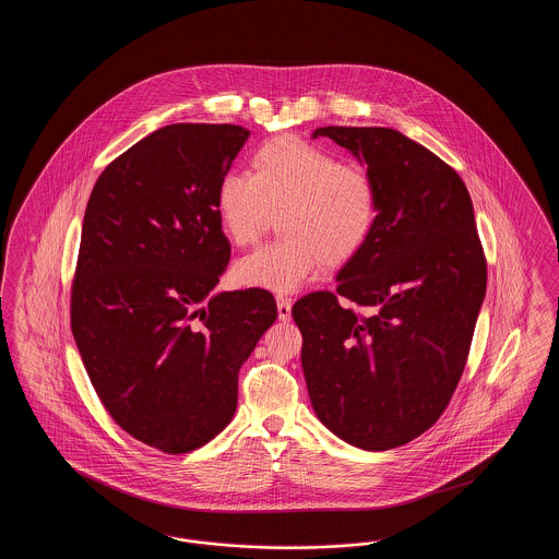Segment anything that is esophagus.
I'll use <instances>...</instances> for the list:
<instances>
[{"label":"esophagus","instance_id":"esophagus-1","mask_svg":"<svg viewBox=\"0 0 559 559\" xmlns=\"http://www.w3.org/2000/svg\"><path fill=\"white\" fill-rule=\"evenodd\" d=\"M276 308H278V319H292V299H289V297L278 295V297H276Z\"/></svg>","mask_w":559,"mask_h":559}]
</instances>
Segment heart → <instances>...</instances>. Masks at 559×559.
<instances>
[{"instance_id":"b5f03b06","label":"heart","mask_w":559,"mask_h":559,"mask_svg":"<svg viewBox=\"0 0 559 559\" xmlns=\"http://www.w3.org/2000/svg\"><path fill=\"white\" fill-rule=\"evenodd\" d=\"M226 235L239 247L260 239L276 213L283 235L235 264L247 287L299 289L324 262L340 266L371 239L379 187L371 174L299 135H276L251 157V174L226 171L215 192Z\"/></svg>"}]
</instances>
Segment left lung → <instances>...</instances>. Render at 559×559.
Segmentation results:
<instances>
[{
  "instance_id": "8db88e82",
  "label": "left lung",
  "mask_w": 559,
  "mask_h": 559,
  "mask_svg": "<svg viewBox=\"0 0 559 559\" xmlns=\"http://www.w3.org/2000/svg\"><path fill=\"white\" fill-rule=\"evenodd\" d=\"M367 165L379 217L337 274V292L295 301L310 402L365 451L402 447L433 426L465 369L486 295V258L459 174L390 128H319ZM346 296L370 310L358 316Z\"/></svg>"
}]
</instances>
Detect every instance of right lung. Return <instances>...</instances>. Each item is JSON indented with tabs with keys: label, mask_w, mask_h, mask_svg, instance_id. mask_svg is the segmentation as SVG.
Instances as JSON below:
<instances>
[{
	"label": "right lung",
	"mask_w": 559,
	"mask_h": 559,
	"mask_svg": "<svg viewBox=\"0 0 559 559\" xmlns=\"http://www.w3.org/2000/svg\"><path fill=\"white\" fill-rule=\"evenodd\" d=\"M249 130L174 123L108 165L90 194L71 329L115 424L167 454L213 440L239 371L276 320L266 289L213 293L230 260L215 205Z\"/></svg>",
	"instance_id": "obj_1"
}]
</instances>
